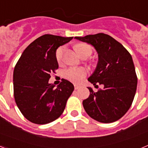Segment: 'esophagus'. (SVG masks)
<instances>
[{
	"label": "esophagus",
	"mask_w": 148,
	"mask_h": 148,
	"mask_svg": "<svg viewBox=\"0 0 148 148\" xmlns=\"http://www.w3.org/2000/svg\"><path fill=\"white\" fill-rule=\"evenodd\" d=\"M81 87L80 85H78V84H74V88H75V90H78V89H79Z\"/></svg>",
	"instance_id": "obj_1"
}]
</instances>
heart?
Wrapping results in <instances>:
<instances>
[{"instance_id":"obj_1","label":"heart","mask_w":148,"mask_h":148,"mask_svg":"<svg viewBox=\"0 0 148 148\" xmlns=\"http://www.w3.org/2000/svg\"><path fill=\"white\" fill-rule=\"evenodd\" d=\"M75 49L79 56H89L92 54V49L90 45L87 44H78L75 46ZM64 53V47H60L57 49L56 53V60L58 63L62 61L63 56ZM87 74V70L82 67H71L64 72V77L73 83H80L83 81Z\"/></svg>"}]
</instances>
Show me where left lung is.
I'll return each mask as SVG.
<instances>
[{"mask_svg":"<svg viewBox=\"0 0 148 148\" xmlns=\"http://www.w3.org/2000/svg\"><path fill=\"white\" fill-rule=\"evenodd\" d=\"M75 38L91 44L97 51V66L88 81L94 86L96 84L104 86L96 92L88 87L90 95L83 101L84 108L99 122H114L130 109L136 91L137 76L131 55L107 34Z\"/></svg>","mask_w":148,"mask_h":148,"instance_id":"obj_1","label":"left lung"}]
</instances>
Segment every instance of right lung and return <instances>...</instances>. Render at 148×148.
<instances>
[{"instance_id": "obj_1", "label": "right lung", "mask_w": 148, "mask_h": 148, "mask_svg": "<svg viewBox=\"0 0 148 148\" xmlns=\"http://www.w3.org/2000/svg\"><path fill=\"white\" fill-rule=\"evenodd\" d=\"M73 37L44 35L25 49L13 73L14 97L18 108L29 121L44 125L63 113L74 90L71 82L62 79L59 85L49 84L50 73L58 68L56 49Z\"/></svg>"}]
</instances>
